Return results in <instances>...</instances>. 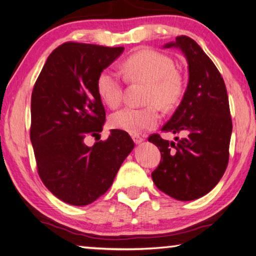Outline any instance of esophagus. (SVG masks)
I'll return each instance as SVG.
<instances>
[{
    "label": "esophagus",
    "mask_w": 256,
    "mask_h": 256,
    "mask_svg": "<svg viewBox=\"0 0 256 256\" xmlns=\"http://www.w3.org/2000/svg\"><path fill=\"white\" fill-rule=\"evenodd\" d=\"M132 138H133L134 144H142V142H144V138H142L141 136H138V134H133Z\"/></svg>",
    "instance_id": "esophagus-1"
}]
</instances>
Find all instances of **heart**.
<instances>
[{"instance_id": "obj_1", "label": "heart", "mask_w": 256, "mask_h": 256, "mask_svg": "<svg viewBox=\"0 0 256 256\" xmlns=\"http://www.w3.org/2000/svg\"><path fill=\"white\" fill-rule=\"evenodd\" d=\"M122 68L128 80L148 84L144 102L149 105L126 107L114 112L110 125L131 134L154 128L160 118L158 106L170 110L180 102L184 92L183 76L172 58L154 50H141L128 56ZM97 92L107 106L118 107L124 97L123 81L116 73L104 70L97 78Z\"/></svg>"}]
</instances>
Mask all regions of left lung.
<instances>
[{"label":"left lung","mask_w":256,"mask_h":256,"mask_svg":"<svg viewBox=\"0 0 256 256\" xmlns=\"http://www.w3.org/2000/svg\"><path fill=\"white\" fill-rule=\"evenodd\" d=\"M178 47L188 64V84L184 97L162 131L183 133L175 142L151 134L162 160L152 172L154 185L180 201L206 196L226 172L232 123L227 89L222 74L196 40L188 36L164 48Z\"/></svg>","instance_id":"1"}]
</instances>
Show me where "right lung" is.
Here are the masks:
<instances>
[{"mask_svg":"<svg viewBox=\"0 0 256 256\" xmlns=\"http://www.w3.org/2000/svg\"><path fill=\"white\" fill-rule=\"evenodd\" d=\"M123 50L64 42L52 52L34 86L30 140L38 175L68 204L86 206L105 194L134 148L122 130H112L107 140L92 146L84 144L86 136H100L106 120L97 78Z\"/></svg>","mask_w":256,"mask_h":256,"instance_id":"right-lung-1","label":"right lung"}]
</instances>
